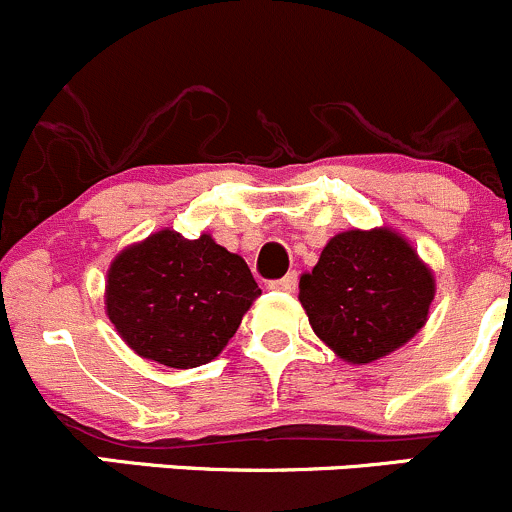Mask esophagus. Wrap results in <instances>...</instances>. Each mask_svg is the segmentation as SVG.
Returning <instances> with one entry per match:
<instances>
[{"mask_svg": "<svg viewBox=\"0 0 512 512\" xmlns=\"http://www.w3.org/2000/svg\"><path fill=\"white\" fill-rule=\"evenodd\" d=\"M270 287L277 289V292H294L297 289V272H289L282 280L270 282Z\"/></svg>", "mask_w": 512, "mask_h": 512, "instance_id": "obj_1", "label": "esophagus"}]
</instances>
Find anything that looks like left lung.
I'll list each match as a JSON object with an SVG mask.
<instances>
[{
  "instance_id": "left-lung-1",
  "label": "left lung",
  "mask_w": 512,
  "mask_h": 512,
  "mask_svg": "<svg viewBox=\"0 0 512 512\" xmlns=\"http://www.w3.org/2000/svg\"><path fill=\"white\" fill-rule=\"evenodd\" d=\"M433 294V272L389 227L339 232L299 280L314 334L349 364L404 347L426 324Z\"/></svg>"
}]
</instances>
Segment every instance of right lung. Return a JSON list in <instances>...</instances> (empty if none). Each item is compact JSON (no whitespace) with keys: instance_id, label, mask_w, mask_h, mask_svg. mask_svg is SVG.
Listing matches in <instances>:
<instances>
[{"instance_id":"obj_1","label":"right lung","mask_w":512,"mask_h":512,"mask_svg":"<svg viewBox=\"0 0 512 512\" xmlns=\"http://www.w3.org/2000/svg\"><path fill=\"white\" fill-rule=\"evenodd\" d=\"M260 294L240 255L165 227L111 262L106 314L138 356L193 369L223 352Z\"/></svg>"}]
</instances>
